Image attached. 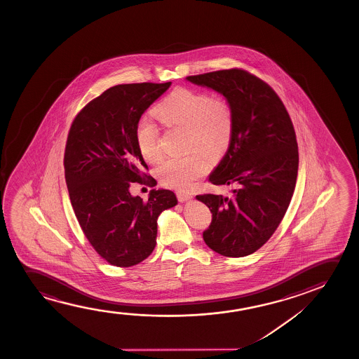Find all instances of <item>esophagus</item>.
Segmentation results:
<instances>
[{
  "instance_id": "1",
  "label": "esophagus",
  "mask_w": 359,
  "mask_h": 359,
  "mask_svg": "<svg viewBox=\"0 0 359 359\" xmlns=\"http://www.w3.org/2000/svg\"><path fill=\"white\" fill-rule=\"evenodd\" d=\"M177 200L180 202H187L192 198L191 194H187V192H177Z\"/></svg>"
}]
</instances>
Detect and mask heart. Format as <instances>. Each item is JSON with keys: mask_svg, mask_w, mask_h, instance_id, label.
Returning <instances> with one entry per match:
<instances>
[{"mask_svg": "<svg viewBox=\"0 0 359 359\" xmlns=\"http://www.w3.org/2000/svg\"><path fill=\"white\" fill-rule=\"evenodd\" d=\"M157 118L167 126L187 130V149L198 148L210 157L226 151L233 133V109L226 99L205 92L177 88L154 109ZM136 142L148 163L162 161L161 133L156 123L142 118L136 128ZM210 169V159L198 151L184 157L170 158L158 170L161 182L175 190H187Z\"/></svg>", "mask_w": 359, "mask_h": 359, "instance_id": "obj_1", "label": "heart"}]
</instances>
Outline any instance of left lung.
<instances>
[{
  "label": "left lung",
  "mask_w": 359,
  "mask_h": 359,
  "mask_svg": "<svg viewBox=\"0 0 359 359\" xmlns=\"http://www.w3.org/2000/svg\"><path fill=\"white\" fill-rule=\"evenodd\" d=\"M187 79L222 94L233 109L229 147L208 177L231 195H197L212 213L203 241L223 256L250 255L275 233L294 192L299 154L290 114L269 84L244 69Z\"/></svg>",
  "instance_id": "1"
}]
</instances>
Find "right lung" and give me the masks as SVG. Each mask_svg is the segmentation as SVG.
<instances>
[{
  "mask_svg": "<svg viewBox=\"0 0 359 359\" xmlns=\"http://www.w3.org/2000/svg\"><path fill=\"white\" fill-rule=\"evenodd\" d=\"M170 84L114 86L89 102L69 128L64 165L74 215L94 250L118 267L152 254L158 217L177 205L170 190L153 189L148 201L130 194L133 182L147 177L136 142L138 121ZM143 184L157 182L148 177Z\"/></svg>",
  "mask_w": 359,
  "mask_h": 359,
  "instance_id": "obj_1",
  "label": "right lung"
}]
</instances>
